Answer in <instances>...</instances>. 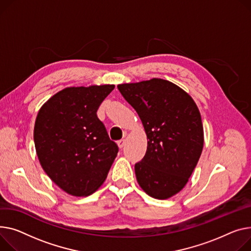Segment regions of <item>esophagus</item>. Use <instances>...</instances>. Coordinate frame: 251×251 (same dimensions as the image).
<instances>
[{
    "instance_id": "1",
    "label": "esophagus",
    "mask_w": 251,
    "mask_h": 251,
    "mask_svg": "<svg viewBox=\"0 0 251 251\" xmlns=\"http://www.w3.org/2000/svg\"><path fill=\"white\" fill-rule=\"evenodd\" d=\"M117 144H118L119 148H123V147H124V145H125V140H124V139L118 140V141H117Z\"/></svg>"
}]
</instances>
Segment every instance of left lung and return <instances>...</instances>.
<instances>
[{
    "label": "left lung",
    "instance_id": "1",
    "mask_svg": "<svg viewBox=\"0 0 251 251\" xmlns=\"http://www.w3.org/2000/svg\"><path fill=\"white\" fill-rule=\"evenodd\" d=\"M117 88L137 112L147 136L146 153L135 164L139 186L158 200L176 195L189 181L204 146L201 114L195 101L162 78Z\"/></svg>",
    "mask_w": 251,
    "mask_h": 251
}]
</instances>
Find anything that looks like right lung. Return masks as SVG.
I'll return each instance as SVG.
<instances>
[{
	"label": "right lung",
	"instance_id": "right-lung-1",
	"mask_svg": "<svg viewBox=\"0 0 251 251\" xmlns=\"http://www.w3.org/2000/svg\"><path fill=\"white\" fill-rule=\"evenodd\" d=\"M114 85L65 88L40 108L34 143L46 175L62 191L86 197L103 185L118 153L97 111Z\"/></svg>",
	"mask_w": 251,
	"mask_h": 251
}]
</instances>
